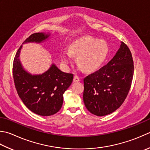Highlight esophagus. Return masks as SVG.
<instances>
[{
	"mask_svg": "<svg viewBox=\"0 0 150 150\" xmlns=\"http://www.w3.org/2000/svg\"><path fill=\"white\" fill-rule=\"evenodd\" d=\"M79 81H80V78L76 75L74 76V78H73V82H74V83H77V82H79Z\"/></svg>",
	"mask_w": 150,
	"mask_h": 150,
	"instance_id": "obj_1",
	"label": "esophagus"
}]
</instances>
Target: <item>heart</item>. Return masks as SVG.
I'll return each instance as SVG.
<instances>
[{
  "instance_id": "heart-1",
  "label": "heart",
  "mask_w": 150,
  "mask_h": 150,
  "mask_svg": "<svg viewBox=\"0 0 150 150\" xmlns=\"http://www.w3.org/2000/svg\"><path fill=\"white\" fill-rule=\"evenodd\" d=\"M108 47L103 40L85 36L75 40L70 45L69 50L61 52L62 64L68 67L73 61V56L77 57V63L86 71L98 69L108 54Z\"/></svg>"
}]
</instances>
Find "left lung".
Returning <instances> with one entry per match:
<instances>
[{"label":"left lung","mask_w":150,"mask_h":150,"mask_svg":"<svg viewBox=\"0 0 150 150\" xmlns=\"http://www.w3.org/2000/svg\"><path fill=\"white\" fill-rule=\"evenodd\" d=\"M133 72L131 52L122 42L116 54L107 65L84 79L85 107L98 116L116 110L128 94Z\"/></svg>","instance_id":"obj_1"}]
</instances>
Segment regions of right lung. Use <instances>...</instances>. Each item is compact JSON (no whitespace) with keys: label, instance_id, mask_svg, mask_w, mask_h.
<instances>
[{"label":"right lung","instance_id":"add662e5","mask_svg":"<svg viewBox=\"0 0 150 150\" xmlns=\"http://www.w3.org/2000/svg\"><path fill=\"white\" fill-rule=\"evenodd\" d=\"M49 32L30 35L23 44L42 43L47 41ZM21 45L15 57L13 76L19 98L29 110L40 116H48L58 112L63 104V95L71 85L73 75L62 71L54 64L42 74L32 75L24 69L20 60Z\"/></svg>","mask_w":150,"mask_h":150}]
</instances>
